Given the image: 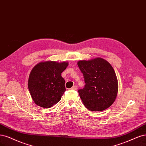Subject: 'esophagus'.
Segmentation results:
<instances>
[{
  "mask_svg": "<svg viewBox=\"0 0 146 146\" xmlns=\"http://www.w3.org/2000/svg\"><path fill=\"white\" fill-rule=\"evenodd\" d=\"M71 89H72V90H77V86H72V88H71Z\"/></svg>",
  "mask_w": 146,
  "mask_h": 146,
  "instance_id": "obj_1",
  "label": "esophagus"
}]
</instances>
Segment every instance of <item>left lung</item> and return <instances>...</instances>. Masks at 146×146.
Returning <instances> with one entry per match:
<instances>
[{
  "label": "left lung",
  "instance_id": "1",
  "mask_svg": "<svg viewBox=\"0 0 146 146\" xmlns=\"http://www.w3.org/2000/svg\"><path fill=\"white\" fill-rule=\"evenodd\" d=\"M86 83L78 90L83 104L92 111H102L115 102L118 84L112 66L102 58L80 60L77 63Z\"/></svg>",
  "mask_w": 146,
  "mask_h": 146
}]
</instances>
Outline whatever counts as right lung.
I'll list each match as a JSON object with an SVG mask.
<instances>
[{"label": "right lung", "instance_id": "1", "mask_svg": "<svg viewBox=\"0 0 146 146\" xmlns=\"http://www.w3.org/2000/svg\"><path fill=\"white\" fill-rule=\"evenodd\" d=\"M68 66L66 62L46 61L33 68L29 76L28 89L34 102L38 106L49 108L60 102L66 90L61 74Z\"/></svg>", "mask_w": 146, "mask_h": 146}]
</instances>
